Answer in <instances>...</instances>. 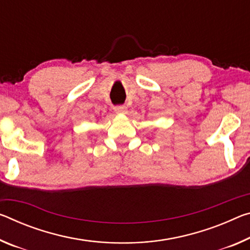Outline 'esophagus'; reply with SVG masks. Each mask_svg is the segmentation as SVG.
Listing matches in <instances>:
<instances>
[{
  "mask_svg": "<svg viewBox=\"0 0 250 250\" xmlns=\"http://www.w3.org/2000/svg\"><path fill=\"white\" fill-rule=\"evenodd\" d=\"M113 110H114V112H116V113H126V111H128L126 106L122 105V104L113 106Z\"/></svg>",
  "mask_w": 250,
  "mask_h": 250,
  "instance_id": "1",
  "label": "esophagus"
}]
</instances>
